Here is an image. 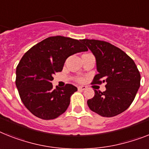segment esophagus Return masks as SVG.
Returning a JSON list of instances; mask_svg holds the SVG:
<instances>
[{
	"label": "esophagus",
	"mask_w": 149,
	"mask_h": 149,
	"mask_svg": "<svg viewBox=\"0 0 149 149\" xmlns=\"http://www.w3.org/2000/svg\"><path fill=\"white\" fill-rule=\"evenodd\" d=\"M78 90H81V91H84V90H86L87 89V87H86V86H84V85H82V86H78Z\"/></svg>",
	"instance_id": "34e87169"
}]
</instances>
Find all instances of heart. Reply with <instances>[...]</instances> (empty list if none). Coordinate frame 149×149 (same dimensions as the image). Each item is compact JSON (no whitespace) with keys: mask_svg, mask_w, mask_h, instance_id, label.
<instances>
[{"mask_svg":"<svg viewBox=\"0 0 149 149\" xmlns=\"http://www.w3.org/2000/svg\"><path fill=\"white\" fill-rule=\"evenodd\" d=\"M77 81L81 82V81H84V78H83V77H77Z\"/></svg>","mask_w":149,"mask_h":149,"instance_id":"1","label":"heart"}]
</instances>
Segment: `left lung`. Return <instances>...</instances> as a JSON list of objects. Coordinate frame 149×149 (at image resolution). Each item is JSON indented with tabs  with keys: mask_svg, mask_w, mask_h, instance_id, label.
Returning <instances> with one entry per match:
<instances>
[{
	"mask_svg": "<svg viewBox=\"0 0 149 149\" xmlns=\"http://www.w3.org/2000/svg\"><path fill=\"white\" fill-rule=\"evenodd\" d=\"M96 58L99 73L93 84L106 82L104 92L94 90V97L88 100L91 110L104 117L124 112L134 100L140 87L141 76L133 60L120 48L97 39H82Z\"/></svg>",
	"mask_w": 149,
	"mask_h": 149,
	"instance_id": "1",
	"label": "left lung"
}]
</instances>
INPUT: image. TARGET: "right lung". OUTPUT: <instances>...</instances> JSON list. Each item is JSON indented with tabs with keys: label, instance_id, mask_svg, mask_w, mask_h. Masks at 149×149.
Wrapping results in <instances>:
<instances>
[{
	"label": "right lung",
	"instance_id": "obj_1",
	"mask_svg": "<svg viewBox=\"0 0 149 149\" xmlns=\"http://www.w3.org/2000/svg\"><path fill=\"white\" fill-rule=\"evenodd\" d=\"M80 41L61 36L46 38L28 50L17 65L15 82L19 97L34 116L53 120L68 109L77 88L70 84L53 88L52 81L70 55L88 51Z\"/></svg>",
	"mask_w": 149,
	"mask_h": 149
}]
</instances>
